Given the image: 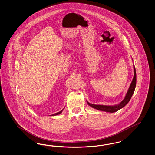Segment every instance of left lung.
Here are the masks:
<instances>
[{"instance_id":"1","label":"left lung","mask_w":155,"mask_h":155,"mask_svg":"<svg viewBox=\"0 0 155 155\" xmlns=\"http://www.w3.org/2000/svg\"><path fill=\"white\" fill-rule=\"evenodd\" d=\"M136 86V68L134 66V77L133 81L130 84L129 89L126 93V95L124 97V100L121 101L120 103H119L118 105H114V106H108V105H95L93 104H91L89 102L87 101L88 105H90L92 108H94L96 110H98L100 111H103L108 112H117L122 108H123L125 105H126L129 101L131 99V97L134 93L135 88Z\"/></svg>"}]
</instances>
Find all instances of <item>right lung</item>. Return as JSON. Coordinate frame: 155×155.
I'll list each match as a JSON object with an SVG mask.
<instances>
[{
  "label": "right lung",
  "mask_w": 155,
  "mask_h": 155,
  "mask_svg": "<svg viewBox=\"0 0 155 155\" xmlns=\"http://www.w3.org/2000/svg\"><path fill=\"white\" fill-rule=\"evenodd\" d=\"M62 111H63V110H62V111H61L60 112H57V113H56V114H53V115H52V116L53 115H58V114H60L61 112H62Z\"/></svg>",
  "instance_id": "1"
}]
</instances>
